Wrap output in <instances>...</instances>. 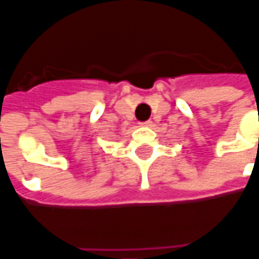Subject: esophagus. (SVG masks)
<instances>
[{
  "instance_id": "esophagus-1",
  "label": "esophagus",
  "mask_w": 259,
  "mask_h": 259,
  "mask_svg": "<svg viewBox=\"0 0 259 259\" xmlns=\"http://www.w3.org/2000/svg\"><path fill=\"white\" fill-rule=\"evenodd\" d=\"M141 126H144V127H150V126H152V122L151 120H147V122H143Z\"/></svg>"
}]
</instances>
